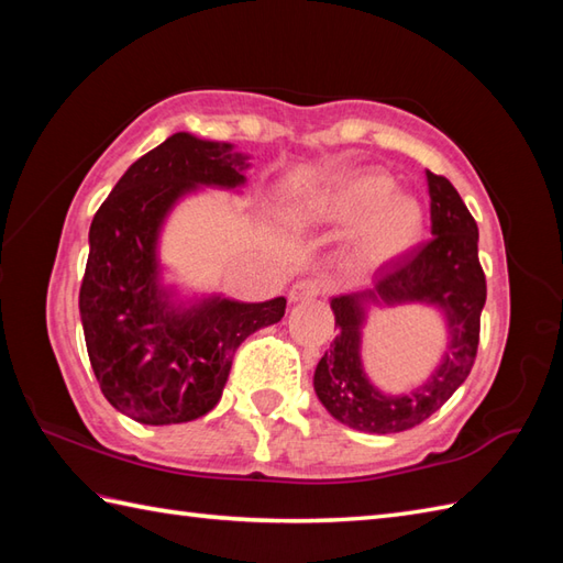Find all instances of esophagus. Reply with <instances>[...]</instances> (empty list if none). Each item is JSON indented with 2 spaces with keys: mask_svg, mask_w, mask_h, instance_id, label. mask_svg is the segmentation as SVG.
<instances>
[{
  "mask_svg": "<svg viewBox=\"0 0 563 563\" xmlns=\"http://www.w3.org/2000/svg\"><path fill=\"white\" fill-rule=\"evenodd\" d=\"M319 290H321V285L317 280H297V283H292V288L288 292V300L292 305L312 302L314 297L319 295Z\"/></svg>",
  "mask_w": 563,
  "mask_h": 563,
  "instance_id": "esophagus-1",
  "label": "esophagus"
}]
</instances>
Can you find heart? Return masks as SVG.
<instances>
[{"instance_id": "obj_1", "label": "heart", "mask_w": 563, "mask_h": 563, "mask_svg": "<svg viewBox=\"0 0 563 563\" xmlns=\"http://www.w3.org/2000/svg\"><path fill=\"white\" fill-rule=\"evenodd\" d=\"M295 227L351 230L343 266L369 275L411 256L428 234V210L421 200L399 194L397 181L379 169H361L333 178L290 210Z\"/></svg>"}]
</instances>
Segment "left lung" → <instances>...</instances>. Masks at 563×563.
<instances>
[{
    "mask_svg": "<svg viewBox=\"0 0 563 563\" xmlns=\"http://www.w3.org/2000/svg\"><path fill=\"white\" fill-rule=\"evenodd\" d=\"M433 242L375 273L373 285L331 297L336 339L314 369V391L339 423L361 433H401L433 416L470 375L479 345L486 278L479 227L445 176L426 172ZM404 303L433 306L446 321V351L434 373L411 393H382L362 367L368 312Z\"/></svg>",
    "mask_w": 563,
    "mask_h": 563,
    "instance_id": "obj_1",
    "label": "left lung"
}]
</instances>
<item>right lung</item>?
I'll use <instances>...</instances> for the list:
<instances>
[{
  "label": "right lung",
  "mask_w": 563,
  "mask_h": 563,
  "mask_svg": "<svg viewBox=\"0 0 563 563\" xmlns=\"http://www.w3.org/2000/svg\"><path fill=\"white\" fill-rule=\"evenodd\" d=\"M251 154L174 133L121 176L93 214L79 317L89 361L115 411L145 426L196 421L220 401L234 351L278 324L285 297L239 302L166 278L162 232L202 188L242 194Z\"/></svg>",
  "instance_id": "right-lung-1"
}]
</instances>
